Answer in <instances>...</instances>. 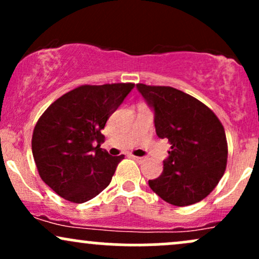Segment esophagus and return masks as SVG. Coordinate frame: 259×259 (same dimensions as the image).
<instances>
[{
    "mask_svg": "<svg viewBox=\"0 0 259 259\" xmlns=\"http://www.w3.org/2000/svg\"><path fill=\"white\" fill-rule=\"evenodd\" d=\"M132 157L136 160V162H140V163L144 162V157H138V156H132Z\"/></svg>",
    "mask_w": 259,
    "mask_h": 259,
    "instance_id": "1",
    "label": "esophagus"
}]
</instances>
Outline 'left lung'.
<instances>
[{"label":"left lung","instance_id":"obj_1","mask_svg":"<svg viewBox=\"0 0 259 259\" xmlns=\"http://www.w3.org/2000/svg\"><path fill=\"white\" fill-rule=\"evenodd\" d=\"M154 109V126L171 151L163 171L148 185L162 200L178 207L206 198L227 168L225 130L214 112L191 95L170 88L136 84Z\"/></svg>","mask_w":259,"mask_h":259}]
</instances>
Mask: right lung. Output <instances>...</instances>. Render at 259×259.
Here are the masks:
<instances>
[{
  "instance_id": "right-lung-1",
  "label": "right lung",
  "mask_w": 259,
  "mask_h": 259,
  "mask_svg": "<svg viewBox=\"0 0 259 259\" xmlns=\"http://www.w3.org/2000/svg\"><path fill=\"white\" fill-rule=\"evenodd\" d=\"M133 88V82L78 86L38 118L32 156L41 179L62 198L82 203L109 185L124 154L112 157L100 147L101 130Z\"/></svg>"
}]
</instances>
